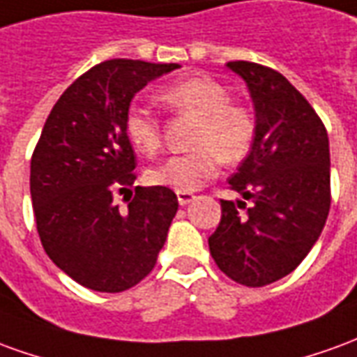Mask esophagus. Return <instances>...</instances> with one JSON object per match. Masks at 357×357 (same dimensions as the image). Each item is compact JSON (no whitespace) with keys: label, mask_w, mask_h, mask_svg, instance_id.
<instances>
[{"label":"esophagus","mask_w":357,"mask_h":357,"mask_svg":"<svg viewBox=\"0 0 357 357\" xmlns=\"http://www.w3.org/2000/svg\"><path fill=\"white\" fill-rule=\"evenodd\" d=\"M176 198H178V204H181V206H186V204H190L196 196H194L192 192H176Z\"/></svg>","instance_id":"34e87169"}]
</instances>
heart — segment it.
I'll return each instance as SVG.
<instances>
[{
	"label": "heart",
	"mask_w": 357,
	"mask_h": 357,
	"mask_svg": "<svg viewBox=\"0 0 357 357\" xmlns=\"http://www.w3.org/2000/svg\"><path fill=\"white\" fill-rule=\"evenodd\" d=\"M169 109L196 119L190 146L146 173L148 183L176 192H194L213 178L221 159L238 163L255 142L257 121L250 105L229 100V90L211 77L181 78L159 92ZM125 134L136 151L153 155L161 148V125L150 107L130 103L125 113Z\"/></svg>",
	"instance_id": "heart-1"
}]
</instances>
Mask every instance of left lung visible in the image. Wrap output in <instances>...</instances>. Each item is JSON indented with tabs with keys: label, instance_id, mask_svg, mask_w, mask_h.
<instances>
[{
	"label": "left lung",
	"instance_id": "obj_1",
	"mask_svg": "<svg viewBox=\"0 0 357 357\" xmlns=\"http://www.w3.org/2000/svg\"><path fill=\"white\" fill-rule=\"evenodd\" d=\"M227 67L246 80L257 132L229 178L246 202L221 199L209 236L217 267L244 287H265L302 264L331 209L327 128L310 102L277 70L250 61Z\"/></svg>",
	"mask_w": 357,
	"mask_h": 357
}]
</instances>
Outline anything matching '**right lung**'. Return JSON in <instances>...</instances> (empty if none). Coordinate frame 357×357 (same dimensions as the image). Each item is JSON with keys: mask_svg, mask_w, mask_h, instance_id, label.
<instances>
[{"mask_svg": "<svg viewBox=\"0 0 357 357\" xmlns=\"http://www.w3.org/2000/svg\"><path fill=\"white\" fill-rule=\"evenodd\" d=\"M176 63L109 59L86 70L53 105L30 161V196L45 254L78 284L123 292L155 267L178 209L167 186L134 188L128 209L113 204L136 181L125 134L134 93Z\"/></svg>", "mask_w": 357, "mask_h": 357, "instance_id": "1", "label": "right lung"}]
</instances>
